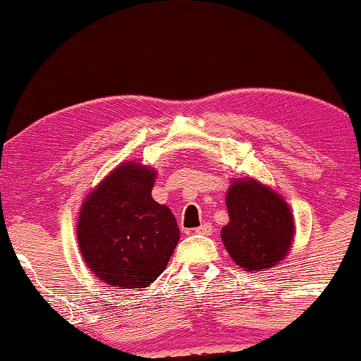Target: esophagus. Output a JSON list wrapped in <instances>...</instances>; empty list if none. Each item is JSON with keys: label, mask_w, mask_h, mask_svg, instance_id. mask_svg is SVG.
Segmentation results:
<instances>
[{"label": "esophagus", "mask_w": 361, "mask_h": 361, "mask_svg": "<svg viewBox=\"0 0 361 361\" xmlns=\"http://www.w3.org/2000/svg\"><path fill=\"white\" fill-rule=\"evenodd\" d=\"M195 233H199V235H210L212 233V225L210 224H202L199 228H195Z\"/></svg>", "instance_id": "34e87169"}]
</instances>
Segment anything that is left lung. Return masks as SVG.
<instances>
[{
  "label": "left lung",
  "mask_w": 361,
  "mask_h": 361,
  "mask_svg": "<svg viewBox=\"0 0 361 361\" xmlns=\"http://www.w3.org/2000/svg\"><path fill=\"white\" fill-rule=\"evenodd\" d=\"M230 221L221 240L235 263L246 271L274 266L288 253L294 235L289 207L255 180L233 182L226 194Z\"/></svg>",
  "instance_id": "1"
}]
</instances>
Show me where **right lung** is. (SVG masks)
<instances>
[{
    "mask_svg": "<svg viewBox=\"0 0 361 361\" xmlns=\"http://www.w3.org/2000/svg\"><path fill=\"white\" fill-rule=\"evenodd\" d=\"M154 176L149 167L128 162L83 202L77 225L80 253L111 288H147L179 241L176 216L151 197Z\"/></svg>",
    "mask_w": 361,
    "mask_h": 361,
    "instance_id": "obj_1",
    "label": "right lung"
}]
</instances>
